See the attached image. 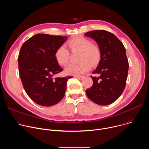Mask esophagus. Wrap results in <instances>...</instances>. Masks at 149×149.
I'll return each instance as SVG.
<instances>
[{
	"label": "esophagus",
	"mask_w": 149,
	"mask_h": 149,
	"mask_svg": "<svg viewBox=\"0 0 149 149\" xmlns=\"http://www.w3.org/2000/svg\"><path fill=\"white\" fill-rule=\"evenodd\" d=\"M76 78H77V79H79V80H81V79H82L84 78V76H77Z\"/></svg>",
	"instance_id": "esophagus-1"
}]
</instances>
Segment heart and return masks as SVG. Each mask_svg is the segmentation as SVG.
I'll list each match as a JSON object with an SVG mask.
<instances>
[{
  "label": "heart",
  "instance_id": "1",
  "mask_svg": "<svg viewBox=\"0 0 149 149\" xmlns=\"http://www.w3.org/2000/svg\"><path fill=\"white\" fill-rule=\"evenodd\" d=\"M68 45L73 52H79L78 61L75 64L69 65L65 72L70 75H81L88 71L91 66H95L101 58L99 47L92 44V42L83 36H78L70 39ZM55 59L59 65L65 66L70 59V52L64 45L58 47L55 52Z\"/></svg>",
  "mask_w": 149,
  "mask_h": 149
}]
</instances>
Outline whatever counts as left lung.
<instances>
[{"label": "left lung", "instance_id": "8db88e82", "mask_svg": "<svg viewBox=\"0 0 149 149\" xmlns=\"http://www.w3.org/2000/svg\"><path fill=\"white\" fill-rule=\"evenodd\" d=\"M85 36L93 39L101 51L97 68L92 72L93 84L86 90L94 102L107 105L114 102L123 93L129 70V62L122 42L113 33L104 30L92 31Z\"/></svg>", "mask_w": 149, "mask_h": 149}]
</instances>
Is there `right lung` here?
Listing matches in <instances>:
<instances>
[{
  "instance_id": "add662e5",
  "label": "right lung",
  "mask_w": 149,
  "mask_h": 149,
  "mask_svg": "<svg viewBox=\"0 0 149 149\" xmlns=\"http://www.w3.org/2000/svg\"><path fill=\"white\" fill-rule=\"evenodd\" d=\"M67 37L36 34L25 41L20 48L19 75L26 93L38 105L49 107L64 97L67 81L72 77L54 78L63 71L54 54Z\"/></svg>"
}]
</instances>
